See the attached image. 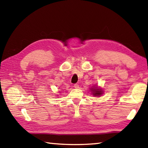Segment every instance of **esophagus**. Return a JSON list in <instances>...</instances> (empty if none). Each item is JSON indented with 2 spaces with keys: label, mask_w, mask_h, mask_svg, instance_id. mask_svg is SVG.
<instances>
[{
  "label": "esophagus",
  "mask_w": 148,
  "mask_h": 148,
  "mask_svg": "<svg viewBox=\"0 0 148 148\" xmlns=\"http://www.w3.org/2000/svg\"><path fill=\"white\" fill-rule=\"evenodd\" d=\"M74 87L75 88H76V89H77V88H79V85H78L77 84H75L74 85Z\"/></svg>",
  "instance_id": "1"
}]
</instances>
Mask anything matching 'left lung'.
I'll return each mask as SVG.
<instances>
[{
    "label": "left lung",
    "instance_id": "1",
    "mask_svg": "<svg viewBox=\"0 0 148 148\" xmlns=\"http://www.w3.org/2000/svg\"><path fill=\"white\" fill-rule=\"evenodd\" d=\"M92 90V93L93 94L94 96H99L102 94V90L99 89H96V88H94L91 89Z\"/></svg>",
    "mask_w": 148,
    "mask_h": 148
}]
</instances>
